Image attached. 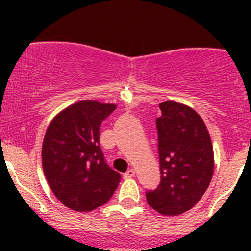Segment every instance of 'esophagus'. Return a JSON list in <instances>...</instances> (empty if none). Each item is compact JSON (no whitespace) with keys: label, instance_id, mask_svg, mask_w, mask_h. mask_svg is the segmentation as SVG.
Segmentation results:
<instances>
[{"label":"esophagus","instance_id":"34e87169","mask_svg":"<svg viewBox=\"0 0 251 251\" xmlns=\"http://www.w3.org/2000/svg\"><path fill=\"white\" fill-rule=\"evenodd\" d=\"M135 174H136L135 169H130V170L126 171L125 175H124V177H125V178H131V177L135 176Z\"/></svg>","mask_w":251,"mask_h":251}]
</instances>
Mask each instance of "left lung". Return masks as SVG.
<instances>
[{
	"instance_id": "obj_1",
	"label": "left lung",
	"mask_w": 251,
	"mask_h": 251,
	"mask_svg": "<svg viewBox=\"0 0 251 251\" xmlns=\"http://www.w3.org/2000/svg\"><path fill=\"white\" fill-rule=\"evenodd\" d=\"M156 119L160 184L146 193L161 215L188 211L203 197L214 174V151L203 119L192 108L168 100Z\"/></svg>"
}]
</instances>
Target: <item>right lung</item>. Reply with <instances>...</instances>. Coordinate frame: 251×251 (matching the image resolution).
I'll return each instance as SVG.
<instances>
[{"mask_svg":"<svg viewBox=\"0 0 251 251\" xmlns=\"http://www.w3.org/2000/svg\"><path fill=\"white\" fill-rule=\"evenodd\" d=\"M115 104L81 100L60 111L48 126L42 144V168L63 205L92 211L108 203L121 175L105 163L100 127Z\"/></svg>","mask_w":251,"mask_h":251,"instance_id":"obj_1","label":"right lung"}]
</instances>
